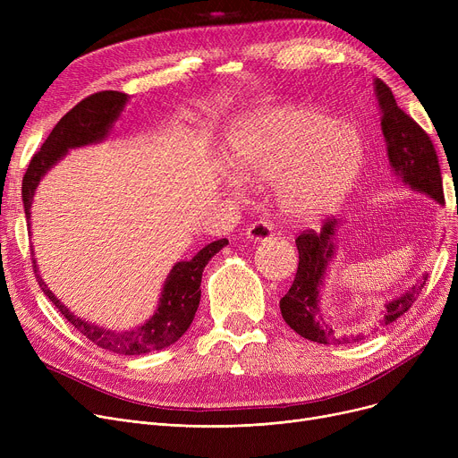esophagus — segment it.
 <instances>
[{
	"mask_svg": "<svg viewBox=\"0 0 458 458\" xmlns=\"http://www.w3.org/2000/svg\"><path fill=\"white\" fill-rule=\"evenodd\" d=\"M273 235V225L267 221H256L247 228V237L250 242H267Z\"/></svg>",
	"mask_w": 458,
	"mask_h": 458,
	"instance_id": "obj_1",
	"label": "esophagus"
}]
</instances>
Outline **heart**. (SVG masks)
I'll return each mask as SVG.
<instances>
[{"mask_svg":"<svg viewBox=\"0 0 458 458\" xmlns=\"http://www.w3.org/2000/svg\"><path fill=\"white\" fill-rule=\"evenodd\" d=\"M362 161L364 139L352 124L308 107L250 113L230 135L235 176L276 180L278 204L293 219L330 213L347 197Z\"/></svg>","mask_w":458,"mask_h":458,"instance_id":"heart-1","label":"heart"}]
</instances>
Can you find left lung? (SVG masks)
I'll list each match as a JSON object with an SVG mask.
<instances>
[{"instance_id": "8db88e82", "label": "left lung", "mask_w": 458, "mask_h": 458, "mask_svg": "<svg viewBox=\"0 0 458 458\" xmlns=\"http://www.w3.org/2000/svg\"><path fill=\"white\" fill-rule=\"evenodd\" d=\"M375 94L382 113L380 126L384 139H386L388 159L395 174L412 189L421 191L430 199L444 204L440 163L430 137L412 116H408L397 106L392 89L382 80L375 81ZM335 228H338V221L334 216H327L321 232L306 230L295 239L299 267L290 292L280 299V311L284 321L302 338L318 344L340 345L362 342L366 334H338L325 323L319 311V290L325 271L334 256ZM425 282L427 275L412 284V287H408L401 297L384 304L380 314L375 316L371 323V332H377L380 327H386L406 314L420 297Z\"/></svg>"}]
</instances>
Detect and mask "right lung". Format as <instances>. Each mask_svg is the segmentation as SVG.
<instances>
[{
  "label": "right lung",
  "instance_id": "add662e5",
  "mask_svg": "<svg viewBox=\"0 0 458 458\" xmlns=\"http://www.w3.org/2000/svg\"><path fill=\"white\" fill-rule=\"evenodd\" d=\"M126 100L128 96L124 92H94L87 96L85 100H81L76 107H72L59 120L57 126L44 140L40 150L31 157L28 171L21 180V200L23 208H26L28 219L31 216L30 209L35 189L40 178L47 173V168H52L70 148L85 147V144L102 140L113 126L116 116L120 114V111H123ZM225 245H228V239H219V242L206 245L192 259L178 261L171 275L165 280L159 306L152 319L128 332H113L76 318L70 310H66L64 304H61L55 299V295L50 290H47L44 280L38 276L35 259L33 269L37 273L35 276L38 285L42 287L44 295L55 304V308L61 311V316L78 332H81L89 342L116 354H144L173 345L185 334L192 319H195L197 308L200 304V282L204 267Z\"/></svg>",
  "mask_w": 458,
  "mask_h": 458
}]
</instances>
